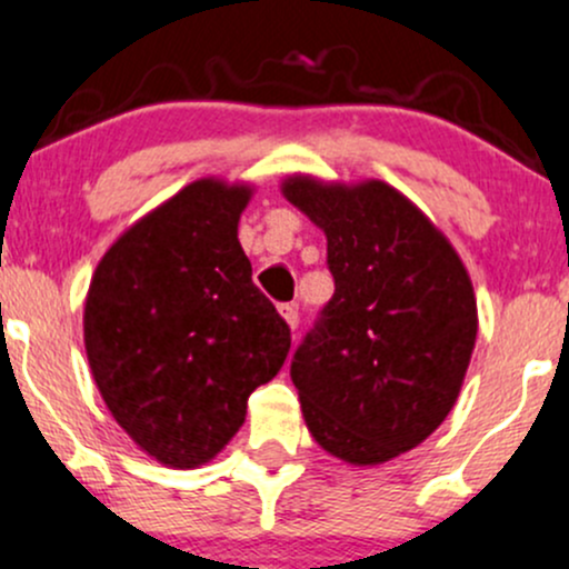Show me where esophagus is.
Here are the masks:
<instances>
[{"label": "esophagus", "instance_id": "obj_1", "mask_svg": "<svg viewBox=\"0 0 569 569\" xmlns=\"http://www.w3.org/2000/svg\"><path fill=\"white\" fill-rule=\"evenodd\" d=\"M279 311H282L287 326H290L292 331H296L298 322H301V311H298L296 303H282V307H279Z\"/></svg>", "mask_w": 569, "mask_h": 569}]
</instances>
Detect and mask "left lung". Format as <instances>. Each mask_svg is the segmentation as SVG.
<instances>
[{"instance_id": "8db88e82", "label": "left lung", "mask_w": 569, "mask_h": 569, "mask_svg": "<svg viewBox=\"0 0 569 569\" xmlns=\"http://www.w3.org/2000/svg\"><path fill=\"white\" fill-rule=\"evenodd\" d=\"M284 198L328 238L333 296L290 363L317 445L382 463L453 409L478 336V303L448 238L382 181L296 176Z\"/></svg>"}]
</instances>
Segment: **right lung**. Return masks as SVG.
<instances>
[{
    "label": "right lung",
    "instance_id": "add662e5",
    "mask_svg": "<svg viewBox=\"0 0 569 569\" xmlns=\"http://www.w3.org/2000/svg\"><path fill=\"white\" fill-rule=\"evenodd\" d=\"M247 203V187L194 181L132 224L91 277V375L116 423L168 467L217 456L290 352V326L238 243Z\"/></svg>",
    "mask_w": 569,
    "mask_h": 569
}]
</instances>
